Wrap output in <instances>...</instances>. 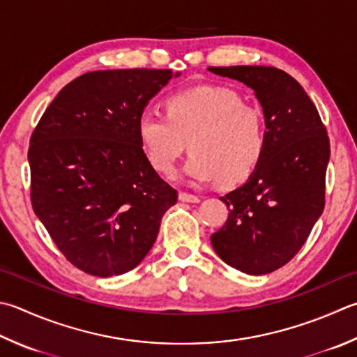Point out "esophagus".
Here are the masks:
<instances>
[{"label":"esophagus","instance_id":"34e87169","mask_svg":"<svg viewBox=\"0 0 357 357\" xmlns=\"http://www.w3.org/2000/svg\"><path fill=\"white\" fill-rule=\"evenodd\" d=\"M178 199L181 202H188V204H199L200 202L197 196H194V194H190V192H183V191L178 194Z\"/></svg>","mask_w":357,"mask_h":357}]
</instances>
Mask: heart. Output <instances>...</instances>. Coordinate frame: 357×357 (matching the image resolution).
Here are the masks:
<instances>
[{"instance_id":"heart-1","label":"heart","mask_w":357,"mask_h":357,"mask_svg":"<svg viewBox=\"0 0 357 357\" xmlns=\"http://www.w3.org/2000/svg\"><path fill=\"white\" fill-rule=\"evenodd\" d=\"M138 138L157 171L171 174L188 141L191 157L183 176L192 183L238 185L257 169L266 149V124L258 107L233 90L197 86L166 100V115L146 112Z\"/></svg>"}]
</instances>
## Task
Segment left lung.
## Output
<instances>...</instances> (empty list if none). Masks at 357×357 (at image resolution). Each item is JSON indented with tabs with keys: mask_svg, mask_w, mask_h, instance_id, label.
Listing matches in <instances>:
<instances>
[{
	"mask_svg": "<svg viewBox=\"0 0 357 357\" xmlns=\"http://www.w3.org/2000/svg\"><path fill=\"white\" fill-rule=\"evenodd\" d=\"M239 80L259 100L266 149L244 185L220 200L228 219L211 234L218 257L247 275L287 264L325 206L329 139L317 109L297 80L273 66H210Z\"/></svg>",
	"mask_w": 357,
	"mask_h": 357,
	"instance_id": "left-lung-1",
	"label": "left lung"
}]
</instances>
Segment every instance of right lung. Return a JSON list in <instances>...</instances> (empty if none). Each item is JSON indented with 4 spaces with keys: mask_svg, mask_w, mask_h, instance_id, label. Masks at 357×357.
<instances>
[{
    "mask_svg": "<svg viewBox=\"0 0 357 357\" xmlns=\"http://www.w3.org/2000/svg\"><path fill=\"white\" fill-rule=\"evenodd\" d=\"M171 70L82 74L54 98L31 137L33 213L73 266L107 278L135 268L153 245L177 191L138 138L146 105Z\"/></svg>",
    "mask_w": 357,
    "mask_h": 357,
    "instance_id": "add662e5",
    "label": "right lung"
}]
</instances>
